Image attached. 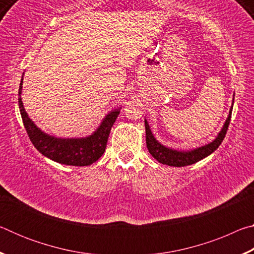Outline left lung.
Wrapping results in <instances>:
<instances>
[{
	"instance_id": "8db88e82",
	"label": "left lung",
	"mask_w": 254,
	"mask_h": 254,
	"mask_svg": "<svg viewBox=\"0 0 254 254\" xmlns=\"http://www.w3.org/2000/svg\"><path fill=\"white\" fill-rule=\"evenodd\" d=\"M232 109H233V106L231 107L229 118H227L224 127H223L222 131L218 133V136L216 139H215L212 143L206 144L204 147L191 150V151H188V152H182V151H177V150H173V149L163 147L162 144L159 143L158 141L154 139L151 133V130H150L149 127L147 120H144L145 141H147V147H148L149 152L151 153V156L156 159V160L162 163V165L173 166V167L189 166L201 160V159H204L205 157H207L210 153L214 152L215 150L220 147V144L223 142V140H224L227 128H229V126H230Z\"/></svg>"
}]
</instances>
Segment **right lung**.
Returning <instances> with one entry per match:
<instances>
[{
  "label": "right lung",
  "mask_w": 254,
  "mask_h": 254,
  "mask_svg": "<svg viewBox=\"0 0 254 254\" xmlns=\"http://www.w3.org/2000/svg\"><path fill=\"white\" fill-rule=\"evenodd\" d=\"M22 79L19 88V107L23 126L29 139L38 151L56 162L67 166H91L104 153L111 128L117 120L120 111H113L102 122L101 127L91 136L85 139H58L41 132L29 119L21 101Z\"/></svg>",
  "instance_id": "1"
}]
</instances>
